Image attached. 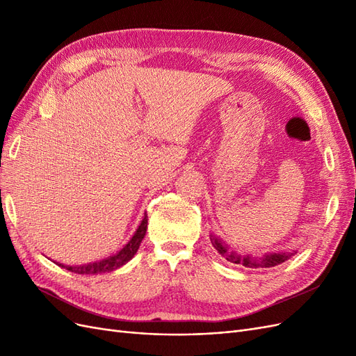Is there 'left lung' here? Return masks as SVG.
Returning a JSON list of instances; mask_svg holds the SVG:
<instances>
[{
  "label": "left lung",
  "mask_w": 356,
  "mask_h": 356,
  "mask_svg": "<svg viewBox=\"0 0 356 356\" xmlns=\"http://www.w3.org/2000/svg\"><path fill=\"white\" fill-rule=\"evenodd\" d=\"M212 246L217 250L225 260L234 263V264H242L245 267H275L277 264H282L286 261L288 258L294 255V252H272V254H264L263 257H252V255H241L234 251H230L227 245H225L221 239H218L215 234L209 236Z\"/></svg>",
  "instance_id": "left-lung-1"
}]
</instances>
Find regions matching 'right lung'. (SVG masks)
<instances>
[{"label":"right lung","mask_w":356,"mask_h":356,"mask_svg":"<svg viewBox=\"0 0 356 356\" xmlns=\"http://www.w3.org/2000/svg\"><path fill=\"white\" fill-rule=\"evenodd\" d=\"M147 224H148V217L145 213L144 220L139 224V227L136 229L135 234L132 236V239L126 243V246H123L120 251L117 254L106 257L101 261H95V263H89V264H83V266H65V264H58L67 270L72 272V273H79V275H98V273H106V272H113L115 268L122 267L123 264H126L131 258L136 254L139 245H141L145 232H147Z\"/></svg>","instance_id":"right-lung-1"}]
</instances>
